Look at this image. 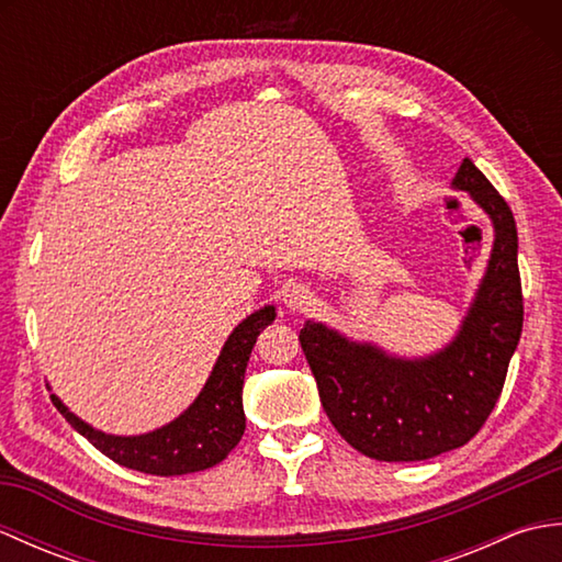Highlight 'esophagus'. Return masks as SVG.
<instances>
[{
    "instance_id": "obj_1",
    "label": "esophagus",
    "mask_w": 562,
    "mask_h": 562,
    "mask_svg": "<svg viewBox=\"0 0 562 562\" xmlns=\"http://www.w3.org/2000/svg\"><path fill=\"white\" fill-rule=\"evenodd\" d=\"M282 302L290 312H304L312 304V292H308L302 282H290L282 292Z\"/></svg>"
}]
</instances>
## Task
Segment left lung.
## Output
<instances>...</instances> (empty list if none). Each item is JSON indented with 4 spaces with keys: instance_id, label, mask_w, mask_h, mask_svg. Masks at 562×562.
<instances>
[{
    "instance_id": "8db88e82",
    "label": "left lung",
    "mask_w": 562,
    "mask_h": 562,
    "mask_svg": "<svg viewBox=\"0 0 562 562\" xmlns=\"http://www.w3.org/2000/svg\"><path fill=\"white\" fill-rule=\"evenodd\" d=\"M451 188L469 193L491 217L495 241L475 300L447 348L408 360L314 321L300 330L328 420L369 459L425 461L479 435L521 336L515 214L471 159H463Z\"/></svg>"
}]
</instances>
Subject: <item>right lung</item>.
Wrapping results in <instances>:
<instances>
[{"instance_id": "obj_1", "label": "right lung", "mask_w": 562, "mask_h": 562, "mask_svg": "<svg viewBox=\"0 0 562 562\" xmlns=\"http://www.w3.org/2000/svg\"><path fill=\"white\" fill-rule=\"evenodd\" d=\"M274 316H278L274 306H262L256 314L246 316L226 338L200 396L176 420L154 432L133 437L105 435L69 413L55 393L50 398L81 437H87L101 453L125 469L151 475H183L212 469L214 463L229 457L244 435L246 415L241 391L246 364L260 330L270 326Z\"/></svg>"}]
</instances>
